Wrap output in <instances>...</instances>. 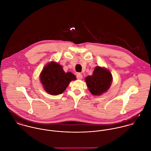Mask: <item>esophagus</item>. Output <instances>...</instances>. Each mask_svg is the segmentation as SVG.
<instances>
[{
  "label": "esophagus",
  "mask_w": 151,
  "mask_h": 151,
  "mask_svg": "<svg viewBox=\"0 0 151 151\" xmlns=\"http://www.w3.org/2000/svg\"><path fill=\"white\" fill-rule=\"evenodd\" d=\"M77 78L78 80H82L83 78V75L81 73H78L77 74Z\"/></svg>",
  "instance_id": "obj_1"
}]
</instances>
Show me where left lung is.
I'll return each instance as SVG.
<instances>
[{
	"instance_id": "8db88e82",
	"label": "left lung",
	"mask_w": 151,
	"mask_h": 151,
	"mask_svg": "<svg viewBox=\"0 0 151 151\" xmlns=\"http://www.w3.org/2000/svg\"><path fill=\"white\" fill-rule=\"evenodd\" d=\"M90 92L93 95H100L106 92L112 81V75L108 69L96 66L92 76L85 79Z\"/></svg>"
}]
</instances>
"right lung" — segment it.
I'll use <instances>...</instances> for the list:
<instances>
[{
    "instance_id": "right-lung-1",
    "label": "right lung",
    "mask_w": 151,
    "mask_h": 151,
    "mask_svg": "<svg viewBox=\"0 0 151 151\" xmlns=\"http://www.w3.org/2000/svg\"><path fill=\"white\" fill-rule=\"evenodd\" d=\"M76 76L71 72L65 73L61 65L51 62L44 67L40 74V80L44 89L50 95L62 93Z\"/></svg>"
}]
</instances>
